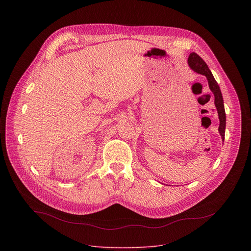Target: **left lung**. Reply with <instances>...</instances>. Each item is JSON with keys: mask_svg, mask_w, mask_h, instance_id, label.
<instances>
[{"mask_svg": "<svg viewBox=\"0 0 251 251\" xmlns=\"http://www.w3.org/2000/svg\"><path fill=\"white\" fill-rule=\"evenodd\" d=\"M188 62H189V66L194 71H196V73H198L200 75H204L207 79L209 89L211 90V92L214 95V105H216L218 113H219V119H220L219 132H220L223 140H225L226 118V111H225V105H224V98H223L220 86H219L218 82L216 81V79H214L207 64L203 61V59L199 54H197L196 52H192L189 56Z\"/></svg>", "mask_w": 251, "mask_h": 251, "instance_id": "8db88e82", "label": "left lung"}]
</instances>
